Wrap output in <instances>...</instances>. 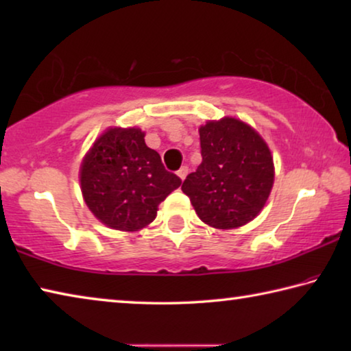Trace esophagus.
<instances>
[{
    "instance_id": "34e87169",
    "label": "esophagus",
    "mask_w": 351,
    "mask_h": 351,
    "mask_svg": "<svg viewBox=\"0 0 351 351\" xmlns=\"http://www.w3.org/2000/svg\"><path fill=\"white\" fill-rule=\"evenodd\" d=\"M187 173H189V167H187V165H182V167H181L180 170H178V176H180L182 181H184V180H186V176H187Z\"/></svg>"
}]
</instances>
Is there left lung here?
<instances>
[{
	"mask_svg": "<svg viewBox=\"0 0 351 351\" xmlns=\"http://www.w3.org/2000/svg\"><path fill=\"white\" fill-rule=\"evenodd\" d=\"M203 162L182 182L201 221L237 229L258 215L274 184V162L266 142L235 117L199 128Z\"/></svg>",
	"mask_w": 351,
	"mask_h": 351,
	"instance_id": "left-lung-1",
	"label": "left lung"
}]
</instances>
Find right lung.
Returning a JSON list of instances; mask_svg holds the SVG:
<instances>
[{"label":"right lung","instance_id":"add662e5","mask_svg":"<svg viewBox=\"0 0 351 351\" xmlns=\"http://www.w3.org/2000/svg\"><path fill=\"white\" fill-rule=\"evenodd\" d=\"M139 128H110L80 167L83 199L105 226L133 232L156 218L158 206L181 186Z\"/></svg>","mask_w":351,"mask_h":351}]
</instances>
